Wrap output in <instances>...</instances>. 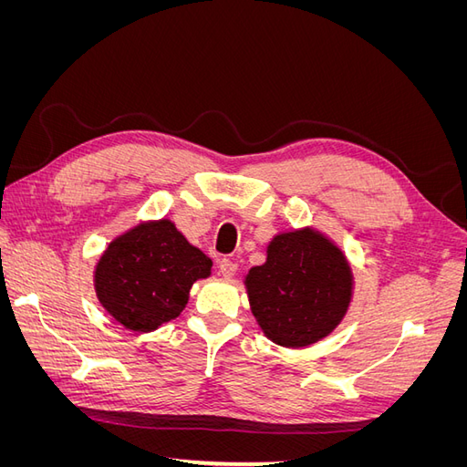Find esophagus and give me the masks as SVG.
I'll use <instances>...</instances> for the list:
<instances>
[{
	"label": "esophagus",
	"instance_id": "esophagus-1",
	"mask_svg": "<svg viewBox=\"0 0 467 467\" xmlns=\"http://www.w3.org/2000/svg\"><path fill=\"white\" fill-rule=\"evenodd\" d=\"M218 271H220L222 276L230 278V276H234V275L237 273V265H235L234 261H230V259H222V261L218 263Z\"/></svg>",
	"mask_w": 467,
	"mask_h": 467
}]
</instances>
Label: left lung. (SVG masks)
<instances>
[{
    "mask_svg": "<svg viewBox=\"0 0 467 467\" xmlns=\"http://www.w3.org/2000/svg\"><path fill=\"white\" fill-rule=\"evenodd\" d=\"M251 312L273 343L309 347L327 337L352 300V271L329 237L304 228L273 237L245 276Z\"/></svg>",
    "mask_w": 467,
    "mask_h": 467,
    "instance_id": "1",
    "label": "left lung"
}]
</instances>
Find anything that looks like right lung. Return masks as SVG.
Segmentation results:
<instances>
[{
    "label": "right lung",
    "instance_id": "right-lung-1",
    "mask_svg": "<svg viewBox=\"0 0 467 467\" xmlns=\"http://www.w3.org/2000/svg\"><path fill=\"white\" fill-rule=\"evenodd\" d=\"M212 261L171 220H151L112 239L95 265L93 285L107 312L126 329L150 333L179 317Z\"/></svg>",
    "mask_w": 467,
    "mask_h": 467
}]
</instances>
